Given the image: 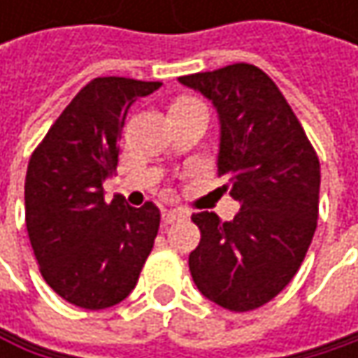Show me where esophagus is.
I'll list each match as a JSON object with an SVG mask.
<instances>
[{
    "label": "esophagus",
    "instance_id": "1",
    "mask_svg": "<svg viewBox=\"0 0 358 358\" xmlns=\"http://www.w3.org/2000/svg\"><path fill=\"white\" fill-rule=\"evenodd\" d=\"M186 217V213L182 211V209H166L164 213H162V222L168 226V224H174V222H178V220H184Z\"/></svg>",
    "mask_w": 358,
    "mask_h": 358
}]
</instances>
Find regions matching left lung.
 Returning <instances> with one entry per match:
<instances>
[{
    "instance_id": "8db88e82",
    "label": "left lung",
    "mask_w": 358,
    "mask_h": 358,
    "mask_svg": "<svg viewBox=\"0 0 358 358\" xmlns=\"http://www.w3.org/2000/svg\"><path fill=\"white\" fill-rule=\"evenodd\" d=\"M220 113L217 176L241 203L232 222L192 213L201 230L188 255L196 288L245 313L278 296L299 271L320 215V157L278 85L252 64L180 76Z\"/></svg>"
}]
</instances>
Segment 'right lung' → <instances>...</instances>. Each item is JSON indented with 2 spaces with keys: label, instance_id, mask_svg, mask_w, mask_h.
I'll use <instances>...</instances> for the list:
<instances>
[{
  "label": "right lung",
  "instance_id": "1",
  "mask_svg": "<svg viewBox=\"0 0 358 358\" xmlns=\"http://www.w3.org/2000/svg\"><path fill=\"white\" fill-rule=\"evenodd\" d=\"M162 83L101 76L85 85L31 155L24 207L36 263L70 305L99 311L136 286L159 230V209L106 201L103 180L117 168L128 108Z\"/></svg>",
  "mask_w": 358,
  "mask_h": 358
}]
</instances>
